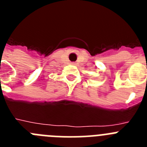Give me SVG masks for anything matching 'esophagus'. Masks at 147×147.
Returning a JSON list of instances; mask_svg holds the SVG:
<instances>
[{
  "instance_id": "34e87169",
  "label": "esophagus",
  "mask_w": 147,
  "mask_h": 147,
  "mask_svg": "<svg viewBox=\"0 0 147 147\" xmlns=\"http://www.w3.org/2000/svg\"><path fill=\"white\" fill-rule=\"evenodd\" d=\"M72 64H73V65H75V62H73Z\"/></svg>"
}]
</instances>
